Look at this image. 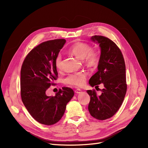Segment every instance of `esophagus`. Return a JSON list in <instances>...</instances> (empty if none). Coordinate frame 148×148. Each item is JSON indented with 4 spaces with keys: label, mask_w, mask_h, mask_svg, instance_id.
<instances>
[{
    "label": "esophagus",
    "mask_w": 148,
    "mask_h": 148,
    "mask_svg": "<svg viewBox=\"0 0 148 148\" xmlns=\"http://www.w3.org/2000/svg\"><path fill=\"white\" fill-rule=\"evenodd\" d=\"M75 92V93H77V94H80V93L82 92V91L81 90V89H76Z\"/></svg>",
    "instance_id": "1"
}]
</instances>
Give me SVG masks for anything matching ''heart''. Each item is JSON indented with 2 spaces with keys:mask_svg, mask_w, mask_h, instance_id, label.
<instances>
[{
  "mask_svg": "<svg viewBox=\"0 0 148 148\" xmlns=\"http://www.w3.org/2000/svg\"><path fill=\"white\" fill-rule=\"evenodd\" d=\"M92 51V47L88 44L83 42L75 43L69 49V52L78 59L81 60L85 59V62L88 65L94 66L97 64L99 58L97 53ZM55 65L57 69H61L62 61L60 54L57 56L55 60ZM86 79V75L84 72H77L69 75L65 78V82L72 86L80 87L84 84Z\"/></svg>",
  "mask_w": 148,
  "mask_h": 148,
  "instance_id": "b5f03b06",
  "label": "heart"
}]
</instances>
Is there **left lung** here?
<instances>
[{
    "label": "left lung",
    "mask_w": 148,
    "mask_h": 148,
    "mask_svg": "<svg viewBox=\"0 0 148 148\" xmlns=\"http://www.w3.org/2000/svg\"><path fill=\"white\" fill-rule=\"evenodd\" d=\"M91 41L99 45L101 56L97 71L89 79L92 87L102 83L104 89L97 96L95 90H88L90 96L88 110L97 120L109 119L117 112L127 92L125 64L122 52L110 39L102 36H93Z\"/></svg>",
    "instance_id": "left-lung-1"
}]
</instances>
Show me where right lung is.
<instances>
[{"mask_svg":"<svg viewBox=\"0 0 148 148\" xmlns=\"http://www.w3.org/2000/svg\"><path fill=\"white\" fill-rule=\"evenodd\" d=\"M65 42V39H59L40 44L30 51L21 66V100L30 115L41 124L59 122L74 96L73 89L67 87L59 89L54 96L46 93L57 78L55 60Z\"/></svg>","mask_w":148,"mask_h":148,"instance_id":"1","label":"right lung"}]
</instances>
